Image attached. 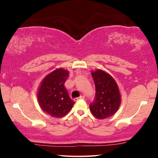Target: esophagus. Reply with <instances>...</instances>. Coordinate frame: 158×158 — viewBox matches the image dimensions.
I'll use <instances>...</instances> for the list:
<instances>
[{
  "label": "esophagus",
  "mask_w": 158,
  "mask_h": 158,
  "mask_svg": "<svg viewBox=\"0 0 158 158\" xmlns=\"http://www.w3.org/2000/svg\"><path fill=\"white\" fill-rule=\"evenodd\" d=\"M84 98H85V97H84L83 96H81L78 97V98H76L75 99H76V101H77V100H80V99H84Z\"/></svg>",
  "instance_id": "obj_1"
}]
</instances>
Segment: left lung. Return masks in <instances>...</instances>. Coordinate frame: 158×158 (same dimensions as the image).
<instances>
[{"mask_svg":"<svg viewBox=\"0 0 158 158\" xmlns=\"http://www.w3.org/2000/svg\"><path fill=\"white\" fill-rule=\"evenodd\" d=\"M91 75L96 85V96L90 104L95 117L104 119L113 116L121 104L119 89L114 79L102 70L93 71Z\"/></svg>","mask_w":158,"mask_h":158,"instance_id":"obj_1","label":"left lung"}]
</instances>
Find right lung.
I'll return each instance as SVG.
<instances>
[{"mask_svg":"<svg viewBox=\"0 0 158 158\" xmlns=\"http://www.w3.org/2000/svg\"><path fill=\"white\" fill-rule=\"evenodd\" d=\"M68 74V70L56 69L43 79L39 88L37 99L41 109L52 117L66 115L75 103L64 88Z\"/></svg>","mask_w":158,"mask_h":158,"instance_id":"right-lung-1","label":"right lung"}]
</instances>
